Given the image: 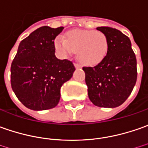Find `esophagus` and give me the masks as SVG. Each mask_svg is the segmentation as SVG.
I'll use <instances>...</instances> for the list:
<instances>
[{"mask_svg":"<svg viewBox=\"0 0 148 148\" xmlns=\"http://www.w3.org/2000/svg\"><path fill=\"white\" fill-rule=\"evenodd\" d=\"M74 66H75V68H81V64H78V63H74Z\"/></svg>","mask_w":148,"mask_h":148,"instance_id":"obj_1","label":"esophagus"}]
</instances>
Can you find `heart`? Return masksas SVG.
Listing matches in <instances>:
<instances>
[{
	"instance_id": "obj_1",
	"label": "heart",
	"mask_w": 148,
	"mask_h": 148,
	"mask_svg": "<svg viewBox=\"0 0 148 148\" xmlns=\"http://www.w3.org/2000/svg\"><path fill=\"white\" fill-rule=\"evenodd\" d=\"M56 48L64 56L78 51V59L84 64L95 65L106 57L108 51V41L104 33L92 30H72L66 38L58 37Z\"/></svg>"
}]
</instances>
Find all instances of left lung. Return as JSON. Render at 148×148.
<instances>
[{
  "label": "left lung",
  "mask_w": 148,
  "mask_h": 148,
  "mask_svg": "<svg viewBox=\"0 0 148 148\" xmlns=\"http://www.w3.org/2000/svg\"><path fill=\"white\" fill-rule=\"evenodd\" d=\"M108 41L107 54L94 67H84L90 101L97 106L114 108L130 97L137 81V60L130 38L120 30L98 27Z\"/></svg>",
  "instance_id": "left-lung-1"
}]
</instances>
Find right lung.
Segmentation results:
<instances>
[{"instance_id": "obj_1", "label": "right lung", "mask_w": 148, "mask_h": 148, "mask_svg": "<svg viewBox=\"0 0 148 148\" xmlns=\"http://www.w3.org/2000/svg\"><path fill=\"white\" fill-rule=\"evenodd\" d=\"M64 29L43 26L21 41L10 67V84L15 96L27 108H54L60 88L75 70L69 60L56 57L55 38Z\"/></svg>"}]
</instances>
